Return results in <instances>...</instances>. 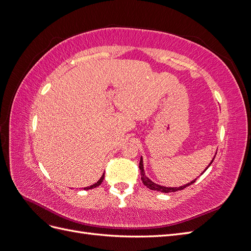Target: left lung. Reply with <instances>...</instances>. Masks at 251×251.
I'll return each instance as SVG.
<instances>
[{"instance_id": "8db88e82", "label": "left lung", "mask_w": 251, "mask_h": 251, "mask_svg": "<svg viewBox=\"0 0 251 251\" xmlns=\"http://www.w3.org/2000/svg\"><path fill=\"white\" fill-rule=\"evenodd\" d=\"M215 157H216V156H214V158H212V160L210 161V163L206 166V168H205V170L203 171V173L209 168L210 164L212 163V161H214ZM139 170H140V175H141L142 183H143L144 185H146L148 188L151 189V191L161 192V193H165V194H168V193H175V192H178V191H182V189H184L185 187H187V186H189V185H192L193 183H195L196 180H197V178H196V179L192 180L191 182H188V183H186V184H184V185H182V186H179V187H168V186H163V185H160V184H157V183H155V182L151 181L150 178H148V177H147V175H146V173H144V168H143V159H142V157L140 158ZM203 173H201V175H202Z\"/></svg>"}]
</instances>
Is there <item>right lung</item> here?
<instances>
[{
  "label": "right lung",
  "mask_w": 251,
  "mask_h": 251,
  "mask_svg": "<svg viewBox=\"0 0 251 251\" xmlns=\"http://www.w3.org/2000/svg\"><path fill=\"white\" fill-rule=\"evenodd\" d=\"M103 179H104V174H102V176L100 177V180H98V181L96 182V183H94L93 185H90V186H87V187H83V189H86V191H87V189H92V188H94V187H96V186H98V185H100V184H101V182L103 181Z\"/></svg>",
  "instance_id": "add662e5"
}]
</instances>
